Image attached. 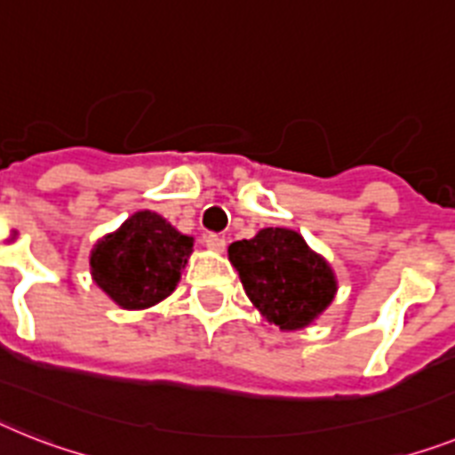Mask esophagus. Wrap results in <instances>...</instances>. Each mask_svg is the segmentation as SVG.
<instances>
[{
  "label": "esophagus",
  "mask_w": 455,
  "mask_h": 455,
  "mask_svg": "<svg viewBox=\"0 0 455 455\" xmlns=\"http://www.w3.org/2000/svg\"><path fill=\"white\" fill-rule=\"evenodd\" d=\"M204 243H206V249H212V251H225V246H228V242H225L220 235H216V232H209V235L204 236Z\"/></svg>",
  "instance_id": "1"
}]
</instances>
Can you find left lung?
Here are the masks:
<instances>
[{"label": "left lung", "mask_w": 455, "mask_h": 455, "mask_svg": "<svg viewBox=\"0 0 455 455\" xmlns=\"http://www.w3.org/2000/svg\"><path fill=\"white\" fill-rule=\"evenodd\" d=\"M228 253L251 302L281 330L309 325L335 298V274L298 232L267 228Z\"/></svg>", "instance_id": "left-lung-1"}]
</instances>
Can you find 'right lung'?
Masks as SVG:
<instances>
[{
	"mask_svg": "<svg viewBox=\"0 0 455 455\" xmlns=\"http://www.w3.org/2000/svg\"><path fill=\"white\" fill-rule=\"evenodd\" d=\"M190 251V236L157 213L139 212L97 242L90 267L97 286L120 307L146 309L174 291Z\"/></svg>",
	"mask_w": 455,
	"mask_h": 455,
	"instance_id": "1",
	"label": "right lung"
}]
</instances>
